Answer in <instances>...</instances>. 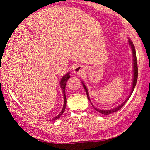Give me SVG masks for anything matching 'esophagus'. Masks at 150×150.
<instances>
[{
  "mask_svg": "<svg viewBox=\"0 0 150 150\" xmlns=\"http://www.w3.org/2000/svg\"><path fill=\"white\" fill-rule=\"evenodd\" d=\"M83 71V67L82 66H77L76 68L74 69V73L76 74H80Z\"/></svg>",
  "mask_w": 150,
  "mask_h": 150,
  "instance_id": "1",
  "label": "esophagus"
}]
</instances>
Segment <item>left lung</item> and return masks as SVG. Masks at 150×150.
<instances>
[{
	"mask_svg": "<svg viewBox=\"0 0 150 150\" xmlns=\"http://www.w3.org/2000/svg\"><path fill=\"white\" fill-rule=\"evenodd\" d=\"M129 45H130V47H131V49H132V53H133V71H134V78H133V82H132V89H131V92H130V95L129 96V97L125 100L124 102L120 105L119 106H118L117 107H116L115 108L113 109H111V110H100V109H98L97 108H95L93 105L92 103H91L92 104V106L93 107V108L96 110L98 112L103 114V115H110V114H111V113H113L115 112H116L118 110H120L121 108L125 105V103L127 102V100L129 99V98L130 97V96L132 95V93L134 90V88L136 86V83H137V78H138V67H137V57H136V52H135V47L133 44V42H132L131 41V40H129ZM83 84V87H84V89L85 91L86 92V93H87V98L88 99V100L90 101H91V99H90V97H89V95H88V91H87V87H86V86L84 85V83H83L82 82H81Z\"/></svg>",
	"mask_w": 150,
	"mask_h": 150,
	"instance_id": "1",
	"label": "left lung"
}]
</instances>
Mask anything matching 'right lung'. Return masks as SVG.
<instances>
[{"mask_svg": "<svg viewBox=\"0 0 150 150\" xmlns=\"http://www.w3.org/2000/svg\"><path fill=\"white\" fill-rule=\"evenodd\" d=\"M70 77V75H69V73H67V74H65L61 79L60 81V87L62 89V91L63 92V98H64V105H63V109L62 110V111L60 112V113L59 114V115L56 116L55 117L52 119V121H54L56 120V119H59L60 117V116L62 115V114L64 112L65 108H66V104H67V98H66V94H65V87H66V83H67V81L69 79Z\"/></svg>", "mask_w": 150, "mask_h": 150, "instance_id": "1", "label": "right lung"}]
</instances>
